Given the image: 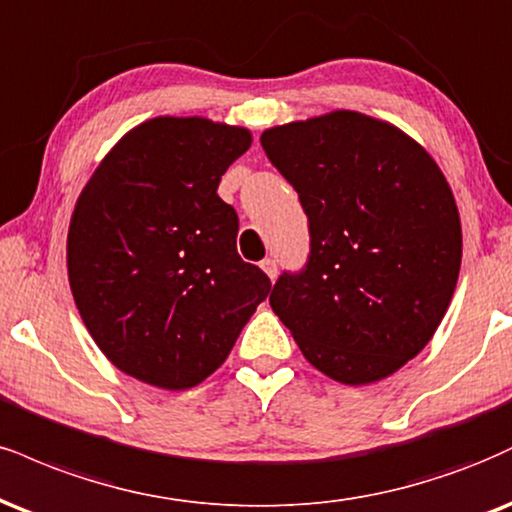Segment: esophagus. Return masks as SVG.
I'll list each match as a JSON object with an SVG mask.
<instances>
[{"mask_svg":"<svg viewBox=\"0 0 512 512\" xmlns=\"http://www.w3.org/2000/svg\"><path fill=\"white\" fill-rule=\"evenodd\" d=\"M260 267H262V272L269 276V279H272V281L276 279V272H279V267H276V260H272V257H267V260H262Z\"/></svg>","mask_w":512,"mask_h":512,"instance_id":"esophagus-1","label":"esophagus"}]
</instances>
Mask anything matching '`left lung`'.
<instances>
[{"instance_id":"1","label":"left lung","mask_w":512,"mask_h":512,"mask_svg":"<svg viewBox=\"0 0 512 512\" xmlns=\"http://www.w3.org/2000/svg\"><path fill=\"white\" fill-rule=\"evenodd\" d=\"M260 143L300 195L310 262L276 281L269 305L329 379L391 377L432 341L463 260L453 190L398 126L334 109L272 126Z\"/></svg>"}]
</instances>
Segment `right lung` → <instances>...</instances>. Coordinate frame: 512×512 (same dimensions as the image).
<instances>
[{"instance_id":"add662e5","label":"right lung","mask_w":512,"mask_h":512,"mask_svg":"<svg viewBox=\"0 0 512 512\" xmlns=\"http://www.w3.org/2000/svg\"><path fill=\"white\" fill-rule=\"evenodd\" d=\"M245 126L155 116L104 155L73 207L66 267L104 357L164 391L202 384L272 291L236 252L238 217L217 195L248 152Z\"/></svg>"}]
</instances>
